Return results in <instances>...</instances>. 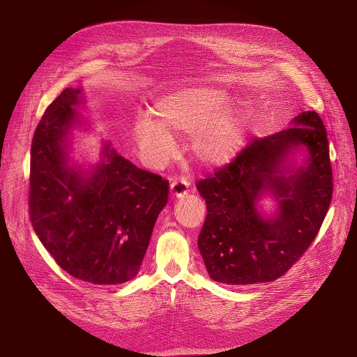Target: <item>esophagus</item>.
<instances>
[{
	"instance_id": "34e87169",
	"label": "esophagus",
	"mask_w": 357,
	"mask_h": 357,
	"mask_svg": "<svg viewBox=\"0 0 357 357\" xmlns=\"http://www.w3.org/2000/svg\"><path fill=\"white\" fill-rule=\"evenodd\" d=\"M190 188V183L181 179V181H175L171 183V195L174 198H182L185 197L186 194H188V190Z\"/></svg>"
}]
</instances>
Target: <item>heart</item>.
<instances>
[{
  "label": "heart",
  "instance_id": "obj_1",
  "mask_svg": "<svg viewBox=\"0 0 357 357\" xmlns=\"http://www.w3.org/2000/svg\"><path fill=\"white\" fill-rule=\"evenodd\" d=\"M229 93L217 86L182 88L162 97L155 105L156 120L139 117L135 142L150 166H160L175 152L169 131L192 135L191 147L207 166L230 163L246 143L248 127L240 111L229 108Z\"/></svg>",
  "mask_w": 357,
  "mask_h": 357
}]
</instances>
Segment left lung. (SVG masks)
<instances>
[{
    "label": "left lung",
    "instance_id": "left-lung-1",
    "mask_svg": "<svg viewBox=\"0 0 357 357\" xmlns=\"http://www.w3.org/2000/svg\"><path fill=\"white\" fill-rule=\"evenodd\" d=\"M207 204L198 249L210 278L227 285L272 282L303 256L333 195L324 124L303 111L288 128L248 144L197 183ZM269 196L268 213L259 201Z\"/></svg>",
    "mask_w": 357,
    "mask_h": 357
}]
</instances>
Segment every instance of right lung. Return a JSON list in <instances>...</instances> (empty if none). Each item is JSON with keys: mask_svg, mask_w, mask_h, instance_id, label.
<instances>
[{"mask_svg": "<svg viewBox=\"0 0 357 357\" xmlns=\"http://www.w3.org/2000/svg\"><path fill=\"white\" fill-rule=\"evenodd\" d=\"M82 88H66L36 128L30 160V220L45 249L84 282L120 285L140 269L169 182L143 171L101 140L96 163L73 159Z\"/></svg>", "mask_w": 357, "mask_h": 357, "instance_id": "obj_1", "label": "right lung"}]
</instances>
